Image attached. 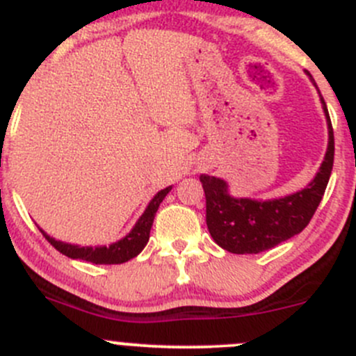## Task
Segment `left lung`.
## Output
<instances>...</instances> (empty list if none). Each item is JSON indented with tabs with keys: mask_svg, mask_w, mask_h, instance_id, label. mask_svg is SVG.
<instances>
[{
	"mask_svg": "<svg viewBox=\"0 0 356 356\" xmlns=\"http://www.w3.org/2000/svg\"><path fill=\"white\" fill-rule=\"evenodd\" d=\"M314 81V79H312ZM329 146L322 167L314 181L294 195L272 201L232 198L222 179L201 175L207 200V225L218 246L236 254H254L300 234L321 204L334 163V131L327 106Z\"/></svg>",
	"mask_w": 356,
	"mask_h": 356,
	"instance_id": "left-lung-1",
	"label": "left lung"
}]
</instances>
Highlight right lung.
Returning a JSON list of instances; mask_svg holds the SVG:
<instances>
[{
  "label": "right lung",
  "instance_id": "obj_1",
  "mask_svg": "<svg viewBox=\"0 0 356 356\" xmlns=\"http://www.w3.org/2000/svg\"><path fill=\"white\" fill-rule=\"evenodd\" d=\"M172 188H165L161 189L160 193L149 201L148 208L143 213V217L139 218L138 224L134 225L131 232L125 236L124 239H120L118 243H113L108 248L106 246H99V248H89V246H74V245H67V243L62 241H55L53 238H49L48 234L42 232L48 243L53 248L60 251L62 254H65L68 258H79V260L84 261H91V264L96 265H115V264H124V261H129L131 258L138 257L139 253L143 251V248L146 246L149 239V231H152L153 225V218H155V213L160 207V203L163 201L167 193L170 191Z\"/></svg>",
  "mask_w": 356,
  "mask_h": 356
}]
</instances>
